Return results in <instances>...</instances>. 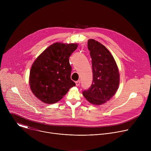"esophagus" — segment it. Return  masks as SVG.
<instances>
[{
	"label": "esophagus",
	"mask_w": 151,
	"mask_h": 151,
	"mask_svg": "<svg viewBox=\"0 0 151 151\" xmlns=\"http://www.w3.org/2000/svg\"><path fill=\"white\" fill-rule=\"evenodd\" d=\"M75 83H76V85L77 86V87H78V86H79V85H80L81 81H76V82H75Z\"/></svg>",
	"instance_id": "esophagus-1"
}]
</instances>
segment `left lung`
Wrapping results in <instances>:
<instances>
[{"mask_svg":"<svg viewBox=\"0 0 151 151\" xmlns=\"http://www.w3.org/2000/svg\"><path fill=\"white\" fill-rule=\"evenodd\" d=\"M88 48L92 58L93 81L82 94L91 103L100 105L115 94L119 83V71L113 56L100 42L88 40Z\"/></svg>","mask_w":151,"mask_h":151,"instance_id":"1","label":"left lung"}]
</instances>
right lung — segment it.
I'll return each mask as SVG.
<instances>
[{"mask_svg": "<svg viewBox=\"0 0 151 151\" xmlns=\"http://www.w3.org/2000/svg\"><path fill=\"white\" fill-rule=\"evenodd\" d=\"M77 47L75 44L57 42L35 61L30 72L29 83L32 91L40 100L48 104L55 103L76 85L70 79L69 57Z\"/></svg>", "mask_w": 151, "mask_h": 151, "instance_id": "add662e5", "label": "right lung"}]
</instances>
